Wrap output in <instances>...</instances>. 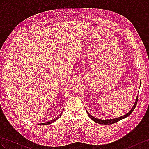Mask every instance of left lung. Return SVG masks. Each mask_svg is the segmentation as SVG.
Here are the masks:
<instances>
[{"label":"left lung","mask_w":149,"mask_h":149,"mask_svg":"<svg viewBox=\"0 0 149 149\" xmlns=\"http://www.w3.org/2000/svg\"><path fill=\"white\" fill-rule=\"evenodd\" d=\"M137 101H138V97L136 98V101L135 102L134 105H133V108H132V109L127 114H125V115H123V116H121V117H119L118 118H115V119H111V120H100V119H97V118H96L95 117L91 116V114L87 112V114H88V116H89V118H91V120H93L94 121L96 122V123H99V124H102V125H111V124H113L114 123H116V122L120 121L121 120L123 119V118H127V116H128L129 115H130L131 113L133 111V110L135 109L136 106V104H137Z\"/></svg>","instance_id":"obj_1"}]
</instances>
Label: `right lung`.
Returning a JSON list of instances; mask_svg holds the SVG:
<instances>
[{
	"mask_svg": "<svg viewBox=\"0 0 149 149\" xmlns=\"http://www.w3.org/2000/svg\"><path fill=\"white\" fill-rule=\"evenodd\" d=\"M62 114V112L61 113V114H60V116H58V117H56V118H55V119H54V120H52V121H48V122H47V123H41V124H40V125H49V124H50V123H53V122H54L55 121H56L57 119H58V118H59V116H60V115L61 114Z\"/></svg>",
	"mask_w": 149,
	"mask_h": 149,
	"instance_id": "right-lung-1",
	"label": "right lung"
}]
</instances>
